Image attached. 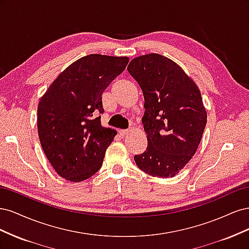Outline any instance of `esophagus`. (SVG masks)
<instances>
[{
	"instance_id": "esophagus-1",
	"label": "esophagus",
	"mask_w": 249,
	"mask_h": 249,
	"mask_svg": "<svg viewBox=\"0 0 249 249\" xmlns=\"http://www.w3.org/2000/svg\"><path fill=\"white\" fill-rule=\"evenodd\" d=\"M118 133H119V135H120V136H122V137H125L126 135L130 133V131H129V130H119Z\"/></svg>"
}]
</instances>
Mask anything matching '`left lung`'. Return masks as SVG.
<instances>
[{
  "label": "left lung",
  "mask_w": 249,
  "mask_h": 249,
  "mask_svg": "<svg viewBox=\"0 0 249 249\" xmlns=\"http://www.w3.org/2000/svg\"><path fill=\"white\" fill-rule=\"evenodd\" d=\"M127 71L143 92L147 135L146 150L134 160L149 176L175 177L196 152L207 124L199 90L177 63L159 54L134 58Z\"/></svg>",
  "instance_id": "left-lung-1"
}]
</instances>
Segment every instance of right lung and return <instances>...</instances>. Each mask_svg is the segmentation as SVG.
<instances>
[{"mask_svg": "<svg viewBox=\"0 0 249 249\" xmlns=\"http://www.w3.org/2000/svg\"><path fill=\"white\" fill-rule=\"evenodd\" d=\"M129 63L126 57L91 54L52 83L37 109L44 154L60 177L82 182L100 170L116 131L102 126V94Z\"/></svg>", "mask_w": 249, "mask_h": 249, "instance_id": "right-lung-1", "label": "right lung"}]
</instances>
